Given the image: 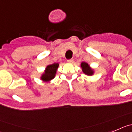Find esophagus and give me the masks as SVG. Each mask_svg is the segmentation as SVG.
I'll return each mask as SVG.
<instances>
[{
  "instance_id": "1",
  "label": "esophagus",
  "mask_w": 132,
  "mask_h": 132,
  "mask_svg": "<svg viewBox=\"0 0 132 132\" xmlns=\"http://www.w3.org/2000/svg\"><path fill=\"white\" fill-rule=\"evenodd\" d=\"M67 62L68 63H72L73 62H74V60H73V59H70V60H68Z\"/></svg>"
}]
</instances>
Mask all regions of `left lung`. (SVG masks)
Here are the masks:
<instances>
[{"mask_svg":"<svg viewBox=\"0 0 132 132\" xmlns=\"http://www.w3.org/2000/svg\"><path fill=\"white\" fill-rule=\"evenodd\" d=\"M80 67L82 68V72L87 76H92L94 74L95 70L90 67V66L88 64V63L83 62L80 64Z\"/></svg>","mask_w":132,"mask_h":132,"instance_id":"8db88e82","label":"left lung"}]
</instances>
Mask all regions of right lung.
Masks as SVG:
<instances>
[{
    "label": "right lung",
    "instance_id": "right-lung-1",
    "mask_svg": "<svg viewBox=\"0 0 132 132\" xmlns=\"http://www.w3.org/2000/svg\"><path fill=\"white\" fill-rule=\"evenodd\" d=\"M58 66L59 63H54L46 66L43 73L40 75V80L44 82H49L51 81L56 76Z\"/></svg>",
    "mask_w": 132,
    "mask_h": 132
}]
</instances>
